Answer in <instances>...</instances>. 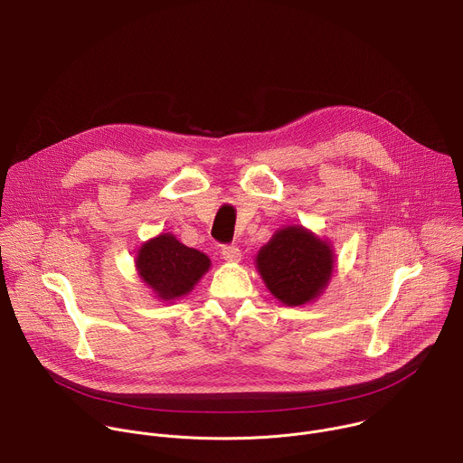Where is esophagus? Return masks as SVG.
I'll list each match as a JSON object with an SVG mask.
<instances>
[{"mask_svg": "<svg viewBox=\"0 0 463 463\" xmlns=\"http://www.w3.org/2000/svg\"><path fill=\"white\" fill-rule=\"evenodd\" d=\"M222 258H223L225 261L236 263V261L241 260V250H240L238 247H234V245H225V247L222 249Z\"/></svg>", "mask_w": 463, "mask_h": 463, "instance_id": "esophagus-1", "label": "esophagus"}]
</instances>
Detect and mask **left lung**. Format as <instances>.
<instances>
[{
	"label": "left lung",
	"instance_id": "obj_1",
	"mask_svg": "<svg viewBox=\"0 0 463 463\" xmlns=\"http://www.w3.org/2000/svg\"><path fill=\"white\" fill-rule=\"evenodd\" d=\"M254 266L275 298L304 306L315 302L332 280L335 250L309 229L286 225L258 250Z\"/></svg>",
	"mask_w": 463,
	"mask_h": 463
}]
</instances>
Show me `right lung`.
<instances>
[{
  "label": "right lung",
  "instance_id": "1",
  "mask_svg": "<svg viewBox=\"0 0 463 463\" xmlns=\"http://www.w3.org/2000/svg\"><path fill=\"white\" fill-rule=\"evenodd\" d=\"M211 268V258L183 245L172 232L146 240L136 256V269L156 298L172 304L188 295Z\"/></svg>",
  "mask_w": 463,
  "mask_h": 463
}]
</instances>
